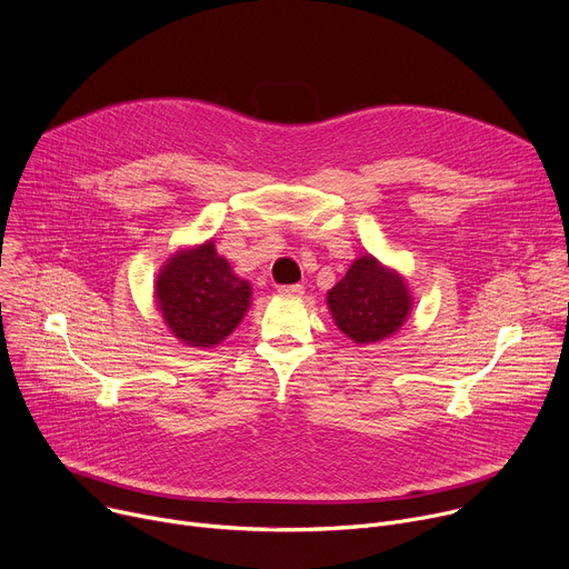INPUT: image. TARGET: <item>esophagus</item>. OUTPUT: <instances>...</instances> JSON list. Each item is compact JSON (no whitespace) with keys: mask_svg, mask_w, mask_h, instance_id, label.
I'll return each instance as SVG.
<instances>
[{"mask_svg":"<svg viewBox=\"0 0 569 569\" xmlns=\"http://www.w3.org/2000/svg\"><path fill=\"white\" fill-rule=\"evenodd\" d=\"M277 292L286 295V297H301L303 295V286H299V283H295V286H279Z\"/></svg>","mask_w":569,"mask_h":569,"instance_id":"obj_1","label":"esophagus"}]
</instances>
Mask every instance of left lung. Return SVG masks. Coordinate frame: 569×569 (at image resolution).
Segmentation results:
<instances>
[{
  "label": "left lung",
  "instance_id": "left-lung-1",
  "mask_svg": "<svg viewBox=\"0 0 569 569\" xmlns=\"http://www.w3.org/2000/svg\"><path fill=\"white\" fill-rule=\"evenodd\" d=\"M327 306L336 327L362 347L396 336L412 312L415 297L398 270L362 254L327 292Z\"/></svg>",
  "mask_w": 569,
  "mask_h": 569
}]
</instances>
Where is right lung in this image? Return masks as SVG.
Returning a JSON list of instances; mask_svg holds the SVG:
<instances>
[{
    "mask_svg": "<svg viewBox=\"0 0 569 569\" xmlns=\"http://www.w3.org/2000/svg\"><path fill=\"white\" fill-rule=\"evenodd\" d=\"M152 299L178 342L213 349L250 310L252 286L231 270L209 238L200 246L180 248L164 261L154 279Z\"/></svg>",
    "mask_w": 569,
    "mask_h": 569,
    "instance_id": "add662e5",
    "label": "right lung"
}]
</instances>
